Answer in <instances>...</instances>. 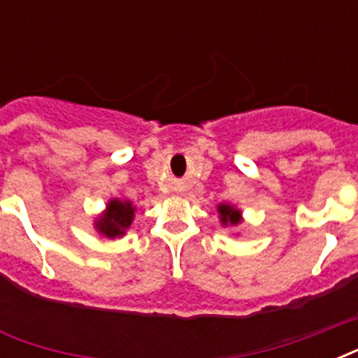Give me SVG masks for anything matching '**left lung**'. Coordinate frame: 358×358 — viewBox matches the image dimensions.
<instances>
[{
	"label": "left lung",
	"mask_w": 358,
	"mask_h": 358,
	"mask_svg": "<svg viewBox=\"0 0 358 358\" xmlns=\"http://www.w3.org/2000/svg\"><path fill=\"white\" fill-rule=\"evenodd\" d=\"M219 213H221V223L223 224L239 223V212L236 208L229 206V204H221V206H219Z\"/></svg>",
	"instance_id": "1"
}]
</instances>
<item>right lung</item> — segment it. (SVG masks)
<instances>
[{
  "label": "right lung",
  "mask_w": 358,
  "mask_h": 358,
  "mask_svg": "<svg viewBox=\"0 0 358 358\" xmlns=\"http://www.w3.org/2000/svg\"><path fill=\"white\" fill-rule=\"evenodd\" d=\"M131 219H134V206L129 202L111 201L106 215L96 223V229L108 238H117L122 236L124 230L131 224Z\"/></svg>",
  "instance_id": "right-lung-1"
}]
</instances>
